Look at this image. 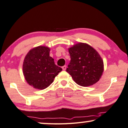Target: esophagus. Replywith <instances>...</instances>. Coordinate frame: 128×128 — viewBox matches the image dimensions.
Segmentation results:
<instances>
[{"label":"esophagus","instance_id":"esophagus-1","mask_svg":"<svg viewBox=\"0 0 128 128\" xmlns=\"http://www.w3.org/2000/svg\"><path fill=\"white\" fill-rule=\"evenodd\" d=\"M62 69L64 70H65L66 69V66L64 65V66H62Z\"/></svg>","mask_w":128,"mask_h":128}]
</instances>
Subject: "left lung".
<instances>
[{
    "instance_id": "1",
    "label": "left lung",
    "mask_w": 128,
    "mask_h": 128,
    "mask_svg": "<svg viewBox=\"0 0 128 128\" xmlns=\"http://www.w3.org/2000/svg\"><path fill=\"white\" fill-rule=\"evenodd\" d=\"M70 59L66 72L79 86H88L99 80L103 72V62L91 46L80 42L68 48Z\"/></svg>"
}]
</instances>
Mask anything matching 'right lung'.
I'll return each mask as SVG.
<instances>
[{"label": "right lung", "mask_w": 128, "mask_h": 128, "mask_svg": "<svg viewBox=\"0 0 128 128\" xmlns=\"http://www.w3.org/2000/svg\"><path fill=\"white\" fill-rule=\"evenodd\" d=\"M48 47L38 46L29 51L23 64V73L27 82L33 88L44 90L62 71L50 56Z\"/></svg>", "instance_id": "add662e5"}]
</instances>
